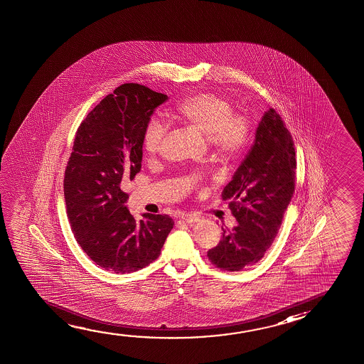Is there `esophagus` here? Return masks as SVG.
Wrapping results in <instances>:
<instances>
[{"label":"esophagus","instance_id":"34e87169","mask_svg":"<svg viewBox=\"0 0 364 364\" xmlns=\"http://www.w3.org/2000/svg\"><path fill=\"white\" fill-rule=\"evenodd\" d=\"M181 219H183L184 222L188 223V224L199 222V216L196 215V214H190V213H185V214H183V215H181Z\"/></svg>","mask_w":364,"mask_h":364}]
</instances>
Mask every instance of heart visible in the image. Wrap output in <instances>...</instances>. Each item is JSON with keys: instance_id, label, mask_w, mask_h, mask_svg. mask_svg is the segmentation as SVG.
<instances>
[{"instance_id": "obj_1", "label": "heart", "mask_w": 364, "mask_h": 364, "mask_svg": "<svg viewBox=\"0 0 364 364\" xmlns=\"http://www.w3.org/2000/svg\"><path fill=\"white\" fill-rule=\"evenodd\" d=\"M175 120L209 139L211 148L223 156H237L247 146L250 127L247 117L234 114L232 102L211 92H199L180 101L173 112ZM166 127L156 117L142 132V146L150 155L160 151Z\"/></svg>"}]
</instances>
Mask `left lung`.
<instances>
[{"label": "left lung", "instance_id": "8db88e82", "mask_svg": "<svg viewBox=\"0 0 364 364\" xmlns=\"http://www.w3.org/2000/svg\"><path fill=\"white\" fill-rule=\"evenodd\" d=\"M295 164L291 135L279 114L269 109L247 158L223 190L237 225L229 232L223 229L222 240L208 252L211 263L237 272L263 258L294 193Z\"/></svg>", "mask_w": 364, "mask_h": 364}]
</instances>
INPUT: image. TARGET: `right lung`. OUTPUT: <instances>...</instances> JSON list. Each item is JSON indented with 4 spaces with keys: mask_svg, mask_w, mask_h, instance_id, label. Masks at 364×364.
I'll return each instance as SVG.
<instances>
[{
    "mask_svg": "<svg viewBox=\"0 0 364 364\" xmlns=\"http://www.w3.org/2000/svg\"><path fill=\"white\" fill-rule=\"evenodd\" d=\"M168 96L124 84L81 122L65 170L63 196L75 237L99 267L125 274L158 258L174 227L168 215L130 214L122 183L141 170L142 132Z\"/></svg>",
    "mask_w": 364,
    "mask_h": 364,
    "instance_id": "right-lung-1",
    "label": "right lung"
}]
</instances>
